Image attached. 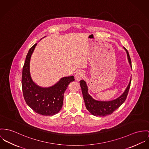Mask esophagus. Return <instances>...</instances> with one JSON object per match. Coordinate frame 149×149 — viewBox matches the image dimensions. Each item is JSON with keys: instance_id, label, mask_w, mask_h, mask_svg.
<instances>
[{"instance_id": "1", "label": "esophagus", "mask_w": 149, "mask_h": 149, "mask_svg": "<svg viewBox=\"0 0 149 149\" xmlns=\"http://www.w3.org/2000/svg\"><path fill=\"white\" fill-rule=\"evenodd\" d=\"M84 77V74L83 72L81 71H78L77 72V74H75V79L78 81H79V80L83 78Z\"/></svg>"}]
</instances>
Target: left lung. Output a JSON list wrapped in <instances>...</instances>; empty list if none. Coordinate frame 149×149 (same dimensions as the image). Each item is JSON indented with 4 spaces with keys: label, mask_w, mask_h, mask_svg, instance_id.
Masks as SVG:
<instances>
[{
    "label": "left lung",
    "mask_w": 149,
    "mask_h": 149,
    "mask_svg": "<svg viewBox=\"0 0 149 149\" xmlns=\"http://www.w3.org/2000/svg\"><path fill=\"white\" fill-rule=\"evenodd\" d=\"M124 48L127 53L129 63L132 67L131 59L129 54L126 48L124 47ZM131 80L132 78H130L126 90L120 97L113 100L108 102L98 101L93 99L88 93V87L87 86L86 81L84 80H80V87L81 88L83 99L87 109L91 114L95 116H106L112 114L115 110L118 109L125 101L130 87Z\"/></svg>",
    "instance_id": "left-lung-1"
}]
</instances>
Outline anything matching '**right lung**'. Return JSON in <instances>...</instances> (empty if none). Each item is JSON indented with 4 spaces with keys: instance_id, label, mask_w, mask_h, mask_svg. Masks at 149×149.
<instances>
[{
    "instance_id": "obj_1",
    "label": "right lung",
    "mask_w": 149,
    "mask_h": 149,
    "mask_svg": "<svg viewBox=\"0 0 149 149\" xmlns=\"http://www.w3.org/2000/svg\"><path fill=\"white\" fill-rule=\"evenodd\" d=\"M37 45L30 48L25 58L22 78L23 96L27 105L35 112L43 116H53L61 109L63 95L69 83L74 81V77L62 78L52 87L44 88L37 85L32 79L30 74V60Z\"/></svg>"
}]
</instances>
